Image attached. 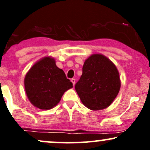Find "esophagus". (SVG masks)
<instances>
[{
    "label": "esophagus",
    "mask_w": 150,
    "mask_h": 150,
    "mask_svg": "<svg viewBox=\"0 0 150 150\" xmlns=\"http://www.w3.org/2000/svg\"><path fill=\"white\" fill-rule=\"evenodd\" d=\"M70 81H71L72 83H73V86H75V79H74V78L71 79V80H70Z\"/></svg>",
    "instance_id": "1"
}]
</instances>
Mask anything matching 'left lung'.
<instances>
[{
    "mask_svg": "<svg viewBox=\"0 0 150 150\" xmlns=\"http://www.w3.org/2000/svg\"><path fill=\"white\" fill-rule=\"evenodd\" d=\"M119 72L109 58L94 53L85 60L82 75L75 85L82 103L89 109L99 111L108 107L120 91Z\"/></svg>",
    "mask_w": 150,
    "mask_h": 150,
    "instance_id": "left-lung-1",
    "label": "left lung"
}]
</instances>
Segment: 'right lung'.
Segmentation results:
<instances>
[{"label": "right lung", "mask_w": 150, "mask_h": 150, "mask_svg": "<svg viewBox=\"0 0 150 150\" xmlns=\"http://www.w3.org/2000/svg\"><path fill=\"white\" fill-rule=\"evenodd\" d=\"M25 93L29 101L39 109L49 110L61 101L65 92L73 88L63 70L58 68L56 60L45 56L36 62L24 80Z\"/></svg>", "instance_id": "1"}]
</instances>
